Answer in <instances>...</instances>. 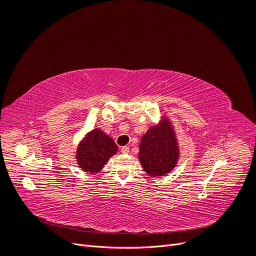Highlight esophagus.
<instances>
[{"label":"esophagus","mask_w":256,"mask_h":256,"mask_svg":"<svg viewBox=\"0 0 256 256\" xmlns=\"http://www.w3.org/2000/svg\"><path fill=\"white\" fill-rule=\"evenodd\" d=\"M122 154H128V152H129V147H128V146L122 147Z\"/></svg>","instance_id":"34e87169"}]
</instances>
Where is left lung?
<instances>
[{
    "mask_svg": "<svg viewBox=\"0 0 256 256\" xmlns=\"http://www.w3.org/2000/svg\"><path fill=\"white\" fill-rule=\"evenodd\" d=\"M138 156L143 170L152 177L164 176L177 166L180 145L173 124L166 115L143 134Z\"/></svg>",
    "mask_w": 256,
    "mask_h": 256,
    "instance_id": "8db88e82",
    "label": "left lung"
}]
</instances>
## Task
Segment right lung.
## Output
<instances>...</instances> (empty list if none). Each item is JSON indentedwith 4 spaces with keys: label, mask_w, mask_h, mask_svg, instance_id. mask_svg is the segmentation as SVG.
<instances>
[{
    "label": "right lung",
    "mask_w": 256,
    "mask_h": 256,
    "mask_svg": "<svg viewBox=\"0 0 256 256\" xmlns=\"http://www.w3.org/2000/svg\"><path fill=\"white\" fill-rule=\"evenodd\" d=\"M118 150V145L110 136L95 128L82 138L76 152V159L82 171L97 174Z\"/></svg>",
    "instance_id": "right-lung-1"
}]
</instances>
